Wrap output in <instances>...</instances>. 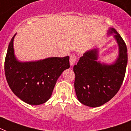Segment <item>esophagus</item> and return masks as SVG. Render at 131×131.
<instances>
[{
    "label": "esophagus",
    "mask_w": 131,
    "mask_h": 131,
    "mask_svg": "<svg viewBox=\"0 0 131 131\" xmlns=\"http://www.w3.org/2000/svg\"><path fill=\"white\" fill-rule=\"evenodd\" d=\"M76 61H77V57L74 55H71L70 57V64H71V66L74 65Z\"/></svg>",
    "instance_id": "esophagus-1"
}]
</instances>
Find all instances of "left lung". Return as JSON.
Wrapping results in <instances>:
<instances>
[{"label":"left lung","instance_id":"left-lung-1","mask_svg":"<svg viewBox=\"0 0 131 131\" xmlns=\"http://www.w3.org/2000/svg\"><path fill=\"white\" fill-rule=\"evenodd\" d=\"M108 35H113L118 47V57L113 63L99 61V49L95 47L84 52L73 67L78 100L91 107L109 101L117 93L125 78L128 60L126 44L115 28H108Z\"/></svg>","mask_w":131,"mask_h":131}]
</instances>
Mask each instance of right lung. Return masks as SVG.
Here are the masks:
<instances>
[{
	"label": "right lung",
	"instance_id": "1",
	"mask_svg": "<svg viewBox=\"0 0 131 131\" xmlns=\"http://www.w3.org/2000/svg\"><path fill=\"white\" fill-rule=\"evenodd\" d=\"M12 38L8 47L4 71L8 86L25 103L38 105L52 95L56 82L64 70L69 69V57H49L36 61L23 62L16 59Z\"/></svg>",
	"mask_w": 131,
	"mask_h": 131
}]
</instances>
